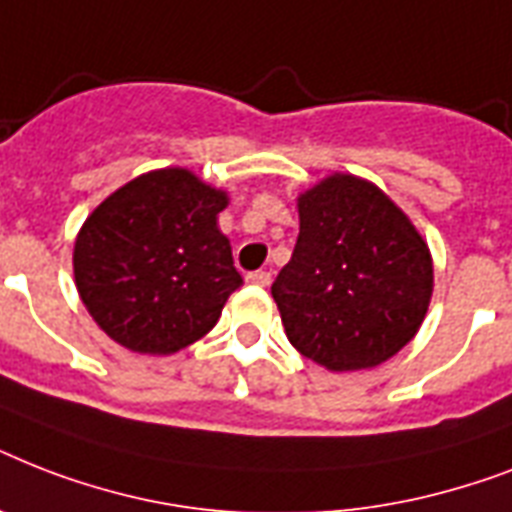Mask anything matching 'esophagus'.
Segmentation results:
<instances>
[{
  "instance_id": "obj_1",
  "label": "esophagus",
  "mask_w": 512,
  "mask_h": 512,
  "mask_svg": "<svg viewBox=\"0 0 512 512\" xmlns=\"http://www.w3.org/2000/svg\"><path fill=\"white\" fill-rule=\"evenodd\" d=\"M249 284H257V287H268L271 284V273L268 271H252L247 273Z\"/></svg>"
}]
</instances>
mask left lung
I'll use <instances>...</instances> for the list:
<instances>
[{"mask_svg":"<svg viewBox=\"0 0 512 512\" xmlns=\"http://www.w3.org/2000/svg\"><path fill=\"white\" fill-rule=\"evenodd\" d=\"M300 236L271 287L289 342L332 372L396 356L433 292L428 244L377 188L332 175L297 201Z\"/></svg>","mask_w":512,"mask_h":512,"instance_id":"1","label":"left lung"}]
</instances>
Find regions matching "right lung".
<instances>
[{
	"mask_svg": "<svg viewBox=\"0 0 512 512\" xmlns=\"http://www.w3.org/2000/svg\"><path fill=\"white\" fill-rule=\"evenodd\" d=\"M228 199L188 170H156L111 193L74 244L82 303L135 353H175L215 327L244 284L217 228Z\"/></svg>",
	"mask_w": 512,
	"mask_h": 512,
	"instance_id": "add662e5",
	"label": "right lung"
}]
</instances>
